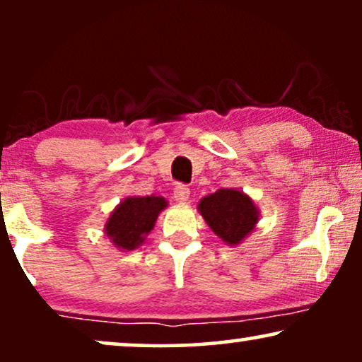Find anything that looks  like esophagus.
Masks as SVG:
<instances>
[{
  "label": "esophagus",
  "mask_w": 362,
  "mask_h": 362,
  "mask_svg": "<svg viewBox=\"0 0 362 362\" xmlns=\"http://www.w3.org/2000/svg\"><path fill=\"white\" fill-rule=\"evenodd\" d=\"M189 187H187L186 185H177L175 187V199L180 202V204H185V202L189 201Z\"/></svg>",
  "instance_id": "34e87169"
}]
</instances>
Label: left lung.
<instances>
[{
  "mask_svg": "<svg viewBox=\"0 0 362 362\" xmlns=\"http://www.w3.org/2000/svg\"><path fill=\"white\" fill-rule=\"evenodd\" d=\"M197 211L211 230L227 245L242 244L260 219V211L252 197L234 187L204 196L197 204Z\"/></svg>",
  "mask_w": 362,
  "mask_h": 362,
  "instance_id": "left-lung-1",
  "label": "left lung"
}]
</instances>
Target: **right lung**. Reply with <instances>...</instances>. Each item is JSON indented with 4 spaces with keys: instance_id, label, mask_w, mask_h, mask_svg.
I'll return each mask as SVG.
<instances>
[{
    "instance_id": "right-lung-1",
    "label": "right lung",
    "mask_w": 362,
    "mask_h": 362,
    "mask_svg": "<svg viewBox=\"0 0 362 362\" xmlns=\"http://www.w3.org/2000/svg\"><path fill=\"white\" fill-rule=\"evenodd\" d=\"M166 207L168 201L163 196H128L108 216L105 234L118 250H135L146 240Z\"/></svg>"
}]
</instances>
